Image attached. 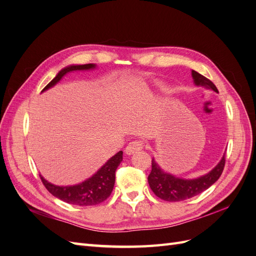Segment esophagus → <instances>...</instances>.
Segmentation results:
<instances>
[{"instance_id":"obj_1","label":"esophagus","mask_w":256,"mask_h":256,"mask_svg":"<svg viewBox=\"0 0 256 256\" xmlns=\"http://www.w3.org/2000/svg\"><path fill=\"white\" fill-rule=\"evenodd\" d=\"M143 146L144 145L142 141H132L127 145L125 152L127 154H134L138 152H140L143 148Z\"/></svg>"}]
</instances>
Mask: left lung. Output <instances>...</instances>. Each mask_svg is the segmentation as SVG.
I'll list each match as a JSON object with an SVG mask.
<instances>
[{
	"label": "left lung",
	"instance_id": "left-lung-1",
	"mask_svg": "<svg viewBox=\"0 0 256 256\" xmlns=\"http://www.w3.org/2000/svg\"><path fill=\"white\" fill-rule=\"evenodd\" d=\"M192 78L198 86H203L207 90H212L218 92L216 85L204 76L192 70ZM224 164H226V154L222 159L210 172L200 176L194 180H184L164 172L154 159L152 160V172L148 175V184L152 192L159 198L168 202H180L187 198L196 196L212 186L221 176Z\"/></svg>",
	"mask_w": 256,
	"mask_h": 256
}]
</instances>
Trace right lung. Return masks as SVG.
Here are the masks:
<instances>
[{
  "mask_svg": "<svg viewBox=\"0 0 256 256\" xmlns=\"http://www.w3.org/2000/svg\"><path fill=\"white\" fill-rule=\"evenodd\" d=\"M95 67V64L70 65L65 67L42 90V92L54 86L68 72L76 70H90V69H94ZM122 161V152L120 150L108 160L92 177L74 186H65V187L56 186L46 180L42 175L40 176L44 186L51 194L62 200L63 202L78 206H92L102 203L110 196L115 182V171Z\"/></svg>",
  "mask_w": 256,
  "mask_h": 256,
  "instance_id": "1",
  "label": "right lung"
}]
</instances>
